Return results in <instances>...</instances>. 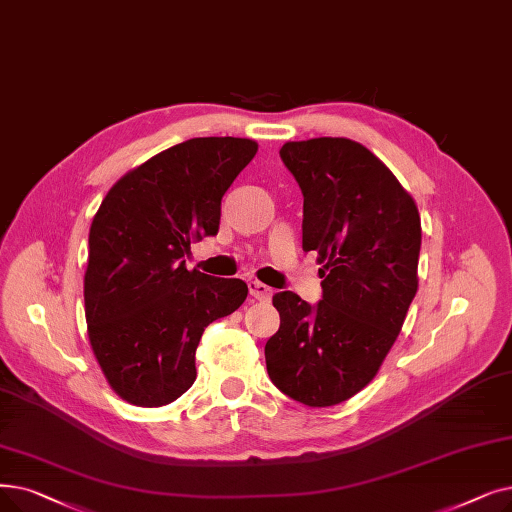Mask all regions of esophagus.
I'll return each instance as SVG.
<instances>
[{
    "instance_id": "obj_1",
    "label": "esophagus",
    "mask_w": 512,
    "mask_h": 512,
    "mask_svg": "<svg viewBox=\"0 0 512 512\" xmlns=\"http://www.w3.org/2000/svg\"><path fill=\"white\" fill-rule=\"evenodd\" d=\"M249 291L257 301H270L272 299V288L268 284H263L259 280L249 282Z\"/></svg>"
}]
</instances>
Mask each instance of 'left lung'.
I'll use <instances>...</instances> for the list:
<instances>
[{"instance_id": "8db88e82", "label": "left lung", "mask_w": 512, "mask_h": 512, "mask_svg": "<svg viewBox=\"0 0 512 512\" xmlns=\"http://www.w3.org/2000/svg\"><path fill=\"white\" fill-rule=\"evenodd\" d=\"M303 192V251H316L322 301L274 295L265 343L272 383L311 408L337 406L379 372L418 291L420 215L389 167L347 138L286 142Z\"/></svg>"}]
</instances>
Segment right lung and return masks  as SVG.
I'll return each instance as SVG.
<instances>
[{"instance_id":"obj_1","label":"right lung","mask_w":512,"mask_h":512,"mask_svg":"<svg viewBox=\"0 0 512 512\" xmlns=\"http://www.w3.org/2000/svg\"><path fill=\"white\" fill-rule=\"evenodd\" d=\"M257 152L247 138H192L125 173L90 228L83 280L87 335L108 385L159 408L186 393L205 328L249 286L186 270L192 240L215 236L221 196Z\"/></svg>"}]
</instances>
